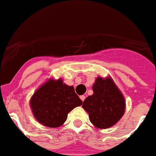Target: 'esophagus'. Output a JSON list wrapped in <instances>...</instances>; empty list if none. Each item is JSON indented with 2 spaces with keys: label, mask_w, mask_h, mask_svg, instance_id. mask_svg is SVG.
I'll return each mask as SVG.
<instances>
[{
  "label": "esophagus",
  "mask_w": 156,
  "mask_h": 156,
  "mask_svg": "<svg viewBox=\"0 0 156 156\" xmlns=\"http://www.w3.org/2000/svg\"><path fill=\"white\" fill-rule=\"evenodd\" d=\"M80 100H81L82 101H84V99H85V97H84V95H82V96H80Z\"/></svg>",
  "instance_id": "34e87169"
}]
</instances>
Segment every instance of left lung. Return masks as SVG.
Returning a JSON list of instances; mask_svg holds the SVG:
<instances>
[{"instance_id": "left-lung-1", "label": "left lung", "mask_w": 156, "mask_h": 156, "mask_svg": "<svg viewBox=\"0 0 156 156\" xmlns=\"http://www.w3.org/2000/svg\"><path fill=\"white\" fill-rule=\"evenodd\" d=\"M93 90V94L84 100L82 107L95 127L108 129L124 115L125 98L110 76L97 77Z\"/></svg>"}]
</instances>
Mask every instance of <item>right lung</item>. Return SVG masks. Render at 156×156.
<instances>
[{"mask_svg":"<svg viewBox=\"0 0 156 156\" xmlns=\"http://www.w3.org/2000/svg\"><path fill=\"white\" fill-rule=\"evenodd\" d=\"M82 103L75 93L74 87L64 84L61 78H49L30 100V106L36 120L51 128L61 126L67 120L68 113Z\"/></svg>","mask_w":156,"mask_h":156,"instance_id":"add662e5","label":"right lung"}]
</instances>
